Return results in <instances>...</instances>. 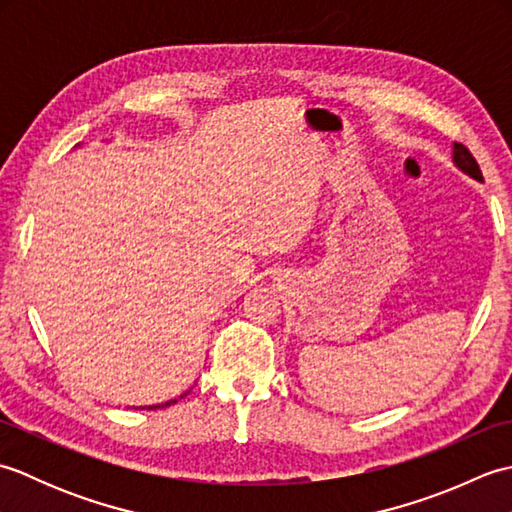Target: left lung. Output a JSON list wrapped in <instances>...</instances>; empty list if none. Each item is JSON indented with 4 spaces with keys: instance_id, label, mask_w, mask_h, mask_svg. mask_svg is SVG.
Masks as SVG:
<instances>
[{
    "instance_id": "left-lung-1",
    "label": "left lung",
    "mask_w": 512,
    "mask_h": 512,
    "mask_svg": "<svg viewBox=\"0 0 512 512\" xmlns=\"http://www.w3.org/2000/svg\"><path fill=\"white\" fill-rule=\"evenodd\" d=\"M453 162H455V167L462 169V171L466 173V176H471V178H475V180L484 182L480 165H477L471 151L466 149L462 143H453Z\"/></svg>"
}]
</instances>
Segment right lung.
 I'll use <instances>...</instances> for the list:
<instances>
[{
	"label": "right lung",
	"mask_w": 512,
	"mask_h": 512,
	"mask_svg": "<svg viewBox=\"0 0 512 512\" xmlns=\"http://www.w3.org/2000/svg\"><path fill=\"white\" fill-rule=\"evenodd\" d=\"M184 396H187V394H184ZM182 398V396H180ZM173 402H176V400H169V402H165V405H151V407H145V409H158V407H169V405H173Z\"/></svg>",
	"instance_id": "right-lung-1"
}]
</instances>
